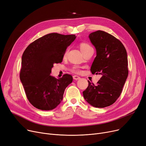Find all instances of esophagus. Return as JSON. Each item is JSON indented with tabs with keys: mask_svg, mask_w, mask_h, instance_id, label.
<instances>
[{
	"mask_svg": "<svg viewBox=\"0 0 146 146\" xmlns=\"http://www.w3.org/2000/svg\"><path fill=\"white\" fill-rule=\"evenodd\" d=\"M73 79H74V80H79V79H80V78L79 77V76H76V75L73 76Z\"/></svg>",
	"mask_w": 146,
	"mask_h": 146,
	"instance_id": "esophagus-1",
	"label": "esophagus"
}]
</instances>
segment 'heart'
I'll return each mask as SVG.
<instances>
[{
  "instance_id": "b5f03b06",
  "label": "heart",
  "mask_w": 146,
  "mask_h": 146,
  "mask_svg": "<svg viewBox=\"0 0 146 146\" xmlns=\"http://www.w3.org/2000/svg\"><path fill=\"white\" fill-rule=\"evenodd\" d=\"M79 47L80 49V51H82V53H84L85 52L88 51L90 49H92V47H91L90 45V44H89L88 43L86 42H82L79 44ZM67 52H65L64 55V57H66V56ZM71 71L73 73H79L81 72V70H80V68H78V67H74L71 69Z\"/></svg>"
}]
</instances>
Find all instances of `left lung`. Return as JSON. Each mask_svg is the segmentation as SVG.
I'll return each mask as SVG.
<instances>
[{"label": "left lung", "instance_id": "8db88e82", "mask_svg": "<svg viewBox=\"0 0 146 146\" xmlns=\"http://www.w3.org/2000/svg\"><path fill=\"white\" fill-rule=\"evenodd\" d=\"M89 37L96 50L90 71L102 77L96 85L88 80V86L83 95L92 106L105 108L117 100L128 77L127 51L118 39L103 31L91 33Z\"/></svg>", "mask_w": 146, "mask_h": 146}]
</instances>
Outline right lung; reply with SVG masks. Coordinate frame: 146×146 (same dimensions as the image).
Instances as JSON below:
<instances>
[{
  "instance_id": "1",
  "label": "right lung",
  "mask_w": 146,
  "mask_h": 146,
  "mask_svg": "<svg viewBox=\"0 0 146 146\" xmlns=\"http://www.w3.org/2000/svg\"><path fill=\"white\" fill-rule=\"evenodd\" d=\"M75 35L51 33L31 43L22 54L20 79L29 102L36 108L49 111L63 100L73 77L64 74L57 79L50 76L54 63L62 62L67 47Z\"/></svg>"
}]
</instances>
